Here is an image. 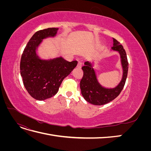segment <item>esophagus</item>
I'll list each match as a JSON object with an SVG mask.
<instances>
[{
    "mask_svg": "<svg viewBox=\"0 0 151 151\" xmlns=\"http://www.w3.org/2000/svg\"><path fill=\"white\" fill-rule=\"evenodd\" d=\"M77 67H78V68H81V67H82V62H79L78 63H77Z\"/></svg>",
    "mask_w": 151,
    "mask_h": 151,
    "instance_id": "34e87169",
    "label": "esophagus"
}]
</instances>
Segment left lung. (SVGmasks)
<instances>
[{
	"instance_id": "left-lung-1",
	"label": "left lung",
	"mask_w": 151,
	"mask_h": 151,
	"mask_svg": "<svg viewBox=\"0 0 151 151\" xmlns=\"http://www.w3.org/2000/svg\"><path fill=\"white\" fill-rule=\"evenodd\" d=\"M113 39V47L112 50L120 53L123 69L122 79L116 88L107 89L100 85L96 79L93 65L90 62H86L84 66L82 67L83 76L80 82L82 95L87 101L94 105H103L113 101L120 94L126 82L129 62L125 50L120 42L115 38Z\"/></svg>"
}]
</instances>
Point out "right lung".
<instances>
[{"label":"right lung","mask_w":151,"mask_h":151,"mask_svg":"<svg viewBox=\"0 0 151 151\" xmlns=\"http://www.w3.org/2000/svg\"><path fill=\"white\" fill-rule=\"evenodd\" d=\"M58 28L38 31L27 43L21 55L20 72L26 89L31 97L45 100L55 95L62 82L77 66L76 60L67 62L62 57L42 60L36 54L42 40L56 35Z\"/></svg>","instance_id":"add662e5"}]
</instances>
